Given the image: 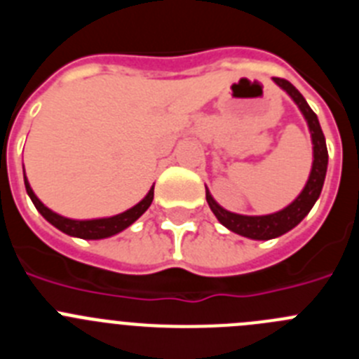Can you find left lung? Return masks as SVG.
<instances>
[{
	"mask_svg": "<svg viewBox=\"0 0 359 359\" xmlns=\"http://www.w3.org/2000/svg\"><path fill=\"white\" fill-rule=\"evenodd\" d=\"M273 81L293 98L294 104H297V106L300 107V111H302V115L306 116L307 126H309L311 140H313V158H315V160H313V169H311L309 180H307L304 190L291 205H287V207L284 208V210L275 212V214L269 215L231 214V212L224 210L223 207H219L217 203L214 201V198L210 196V192L207 190L208 207L214 212L215 217L219 219V223L223 224V226H226L228 230L239 233V236L250 237V239L257 241L275 239V237L286 233V231H290L291 228L297 226V224L309 214V210L313 208L316 199L320 198V192H322L329 160L325 136H323L318 116L315 115V111L311 109L309 104L306 102V98L302 97V93H300L290 81L278 77H273Z\"/></svg>",
	"mask_w": 359,
	"mask_h": 359,
	"instance_id": "left-lung-1",
	"label": "left lung"
}]
</instances>
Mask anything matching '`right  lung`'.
<instances>
[{
  "label": "right lung",
  "mask_w": 359,
  "mask_h": 359,
  "mask_svg": "<svg viewBox=\"0 0 359 359\" xmlns=\"http://www.w3.org/2000/svg\"><path fill=\"white\" fill-rule=\"evenodd\" d=\"M25 187H27V194L30 196L32 203L36 205V208L39 210V214L43 215L48 223H52L53 226L59 228L61 231L68 233L73 237H81V239H106V237L115 236L118 231L126 230L128 226H131L136 219L140 217L149 207H151L152 198H154V187H151L149 194L142 199L138 205H135L129 210L122 212L118 215H113V217H104V219H88V221H77V219H68L62 217V215L55 214V212L50 210L48 207H44L43 203L39 201L34 190H32L30 183H28L27 176H25Z\"/></svg>",
  "instance_id": "1"
}]
</instances>
